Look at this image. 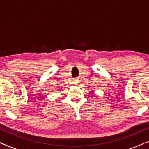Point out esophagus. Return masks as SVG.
<instances>
[{
    "instance_id": "1",
    "label": "esophagus",
    "mask_w": 149,
    "mask_h": 149,
    "mask_svg": "<svg viewBox=\"0 0 149 149\" xmlns=\"http://www.w3.org/2000/svg\"><path fill=\"white\" fill-rule=\"evenodd\" d=\"M74 84L75 85H78V84H79V81H77V80H74Z\"/></svg>"
}]
</instances>
